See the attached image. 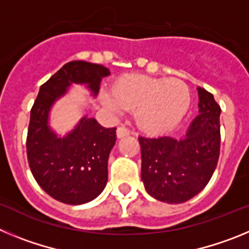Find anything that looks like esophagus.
Segmentation results:
<instances>
[{
    "instance_id": "34e87169",
    "label": "esophagus",
    "mask_w": 249,
    "mask_h": 249,
    "mask_svg": "<svg viewBox=\"0 0 249 249\" xmlns=\"http://www.w3.org/2000/svg\"><path fill=\"white\" fill-rule=\"evenodd\" d=\"M117 137L118 138H123L126 137V136L129 135V131L126 128V127H118L117 128Z\"/></svg>"
}]
</instances>
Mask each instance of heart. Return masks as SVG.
<instances>
[{"label": "heart", "mask_w": 249, "mask_h": 249, "mask_svg": "<svg viewBox=\"0 0 249 249\" xmlns=\"http://www.w3.org/2000/svg\"><path fill=\"white\" fill-rule=\"evenodd\" d=\"M103 106L113 112L135 109V120L142 131L160 135L172 129L190 109L192 94L179 78H156L146 74H128L113 85L111 93H103Z\"/></svg>", "instance_id": "b5f03b06"}]
</instances>
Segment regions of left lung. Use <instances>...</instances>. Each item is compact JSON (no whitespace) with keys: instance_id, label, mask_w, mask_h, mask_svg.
<instances>
[{"instance_id":"obj_1","label":"left lung","mask_w":249,"mask_h":249,"mask_svg":"<svg viewBox=\"0 0 249 249\" xmlns=\"http://www.w3.org/2000/svg\"><path fill=\"white\" fill-rule=\"evenodd\" d=\"M198 114L181 138L140 136L141 178L160 202L178 204L198 195L210 182L219 157L221 108L213 94L198 87Z\"/></svg>"}]
</instances>
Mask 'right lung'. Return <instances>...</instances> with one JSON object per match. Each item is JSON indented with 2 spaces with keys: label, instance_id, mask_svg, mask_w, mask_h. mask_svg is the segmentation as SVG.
Listing matches in <instances>:
<instances>
[{
  "label": "right lung",
  "instance_id": "obj_1",
  "mask_svg": "<svg viewBox=\"0 0 249 249\" xmlns=\"http://www.w3.org/2000/svg\"><path fill=\"white\" fill-rule=\"evenodd\" d=\"M109 74L105 66L71 61L41 86L31 109L27 135L31 172L47 195L62 203H89L105 190L116 127L106 128L86 114L71 131L59 135L51 127V111L72 85H83L96 97L101 81Z\"/></svg>",
  "mask_w": 249,
  "mask_h": 249
}]
</instances>
